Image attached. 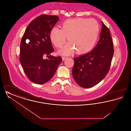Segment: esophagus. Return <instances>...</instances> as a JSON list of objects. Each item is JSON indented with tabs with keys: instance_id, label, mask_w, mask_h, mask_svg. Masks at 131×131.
I'll list each match as a JSON object with an SVG mask.
<instances>
[{
	"instance_id": "esophagus-1",
	"label": "esophagus",
	"mask_w": 131,
	"mask_h": 131,
	"mask_svg": "<svg viewBox=\"0 0 131 131\" xmlns=\"http://www.w3.org/2000/svg\"><path fill=\"white\" fill-rule=\"evenodd\" d=\"M67 58V57H64V56H63L62 57V60L63 61H64V60H65V59H66Z\"/></svg>"
}]
</instances>
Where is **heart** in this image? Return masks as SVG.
Wrapping results in <instances>:
<instances>
[{"label":"heart","mask_w":131,"mask_h":131,"mask_svg":"<svg viewBox=\"0 0 131 131\" xmlns=\"http://www.w3.org/2000/svg\"><path fill=\"white\" fill-rule=\"evenodd\" d=\"M99 31V24L94 19H70L63 23L61 29L53 27L50 32V39L56 48L60 49L68 37L70 43L60 51L62 54H70L75 50L78 54H84L93 49Z\"/></svg>","instance_id":"obj_1"}]
</instances>
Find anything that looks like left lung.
I'll use <instances>...</instances> for the list:
<instances>
[{
    "label": "left lung",
    "mask_w": 131,
    "mask_h": 131,
    "mask_svg": "<svg viewBox=\"0 0 131 131\" xmlns=\"http://www.w3.org/2000/svg\"><path fill=\"white\" fill-rule=\"evenodd\" d=\"M100 39L91 51L74 58L72 73L81 87L90 88L98 84L108 72L114 53L110 30L102 22Z\"/></svg>",
    "instance_id": "left-lung-1"
}]
</instances>
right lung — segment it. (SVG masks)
I'll use <instances>...</instances> for the list:
<instances>
[{
  "label": "right lung",
  "mask_w": 131,
  "mask_h": 131,
  "mask_svg": "<svg viewBox=\"0 0 131 131\" xmlns=\"http://www.w3.org/2000/svg\"><path fill=\"white\" fill-rule=\"evenodd\" d=\"M58 20L55 15H40L31 21L21 38L19 61L28 79L35 83L50 80L62 61L61 56H49L54 50L50 32ZM46 55L49 58L45 60Z\"/></svg>",
  "instance_id": "obj_1"
}]
</instances>
